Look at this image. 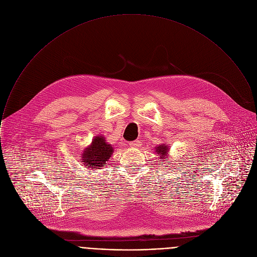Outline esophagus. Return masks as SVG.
Instances as JSON below:
<instances>
[{
	"mask_svg": "<svg viewBox=\"0 0 257 257\" xmlns=\"http://www.w3.org/2000/svg\"><path fill=\"white\" fill-rule=\"evenodd\" d=\"M130 147H131L132 149H136V150H138V149H140V148L142 147V143H141L140 141H135V142L130 143Z\"/></svg>",
	"mask_w": 257,
	"mask_h": 257,
	"instance_id": "1",
	"label": "esophagus"
}]
</instances>
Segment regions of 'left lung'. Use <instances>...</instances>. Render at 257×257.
<instances>
[{"mask_svg":"<svg viewBox=\"0 0 257 257\" xmlns=\"http://www.w3.org/2000/svg\"><path fill=\"white\" fill-rule=\"evenodd\" d=\"M156 153L158 154V156H160V160H163L162 164H164V162H166V159L170 157L169 146H167L166 144H161L160 146H158L156 148ZM166 164H171V162H166ZM167 166H169V165H167Z\"/></svg>","mask_w":257,"mask_h":257,"instance_id":"left-lung-1","label":"left lung"}]
</instances>
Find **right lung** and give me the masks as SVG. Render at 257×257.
Returning <instances> with one entry per match:
<instances>
[{
    "mask_svg": "<svg viewBox=\"0 0 257 257\" xmlns=\"http://www.w3.org/2000/svg\"><path fill=\"white\" fill-rule=\"evenodd\" d=\"M113 148L105 141L103 136L93 137L91 144L82 152V166L85 170H101L106 165L111 155Z\"/></svg>",
    "mask_w": 257,
    "mask_h": 257,
    "instance_id": "right-lung-1",
    "label": "right lung"
}]
</instances>
